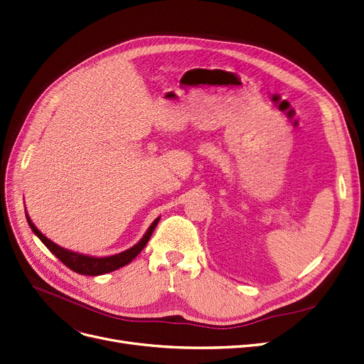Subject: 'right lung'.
<instances>
[{"label":"right lung","instance_id":"right-lung-1","mask_svg":"<svg viewBox=\"0 0 364 364\" xmlns=\"http://www.w3.org/2000/svg\"><path fill=\"white\" fill-rule=\"evenodd\" d=\"M26 215V221L29 228L33 229V232L38 236L40 241L49 248L53 255L64 263L65 266H68L71 271L77 272V274H82V275H89V277H97V275H102V274H108V272H113L119 267H123L128 263H131L139 252L146 247V244L149 242L150 236L154 230V228L159 223L161 217H157L153 223L150 225V228L147 229V232L144 233L143 238H141L134 247L124 250L122 252H117V255L113 256H107V257H97V256H87V255H82V252H77V251H71L67 250L64 247H60L58 244H55L53 241H50L47 236H44L33 223V220L29 218L28 213H25Z\"/></svg>","mask_w":364,"mask_h":364}]
</instances>
